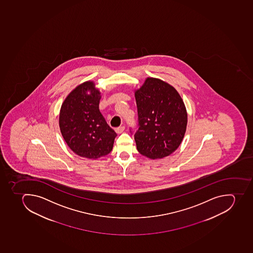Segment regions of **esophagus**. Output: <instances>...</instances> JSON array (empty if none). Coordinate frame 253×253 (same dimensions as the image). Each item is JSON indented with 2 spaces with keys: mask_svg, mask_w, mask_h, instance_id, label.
Masks as SVG:
<instances>
[{
  "mask_svg": "<svg viewBox=\"0 0 253 253\" xmlns=\"http://www.w3.org/2000/svg\"><path fill=\"white\" fill-rule=\"evenodd\" d=\"M124 129H125V126H119V127L115 128V132L117 134H121L122 132H124Z\"/></svg>",
  "mask_w": 253,
  "mask_h": 253,
  "instance_id": "obj_1",
  "label": "esophagus"
}]
</instances>
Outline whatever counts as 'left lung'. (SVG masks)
I'll use <instances>...</instances> for the list:
<instances>
[{"mask_svg": "<svg viewBox=\"0 0 253 253\" xmlns=\"http://www.w3.org/2000/svg\"><path fill=\"white\" fill-rule=\"evenodd\" d=\"M134 96L137 150L152 160L170 155L179 147L187 129V110L181 96L172 85L155 78H147Z\"/></svg>", "mask_w": 253, "mask_h": 253, "instance_id": "left-lung-1", "label": "left lung"}]
</instances>
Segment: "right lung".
Returning a JSON list of instances; mask_svg holds the SVG:
<instances>
[{
  "label": "right lung",
  "mask_w": 253,
  "mask_h": 253,
  "mask_svg": "<svg viewBox=\"0 0 253 253\" xmlns=\"http://www.w3.org/2000/svg\"><path fill=\"white\" fill-rule=\"evenodd\" d=\"M100 99L94 83L85 82L69 93L60 110L64 140L76 155L91 160L108 155L117 136L100 112Z\"/></svg>",
  "instance_id": "obj_1"
}]
</instances>
